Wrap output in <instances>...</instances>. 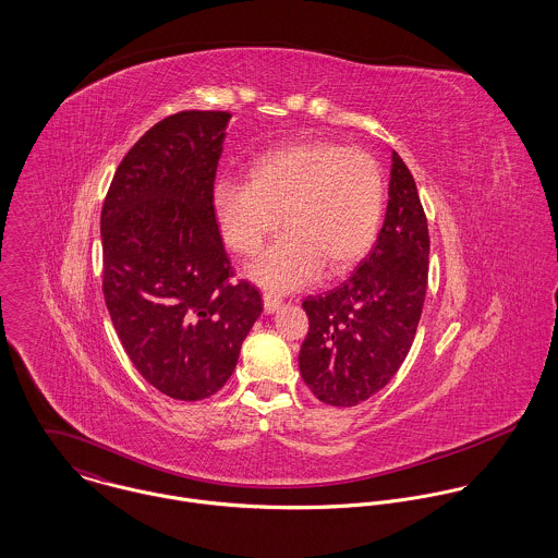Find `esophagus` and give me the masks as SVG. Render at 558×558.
Masks as SVG:
<instances>
[{"mask_svg": "<svg viewBox=\"0 0 558 558\" xmlns=\"http://www.w3.org/2000/svg\"><path fill=\"white\" fill-rule=\"evenodd\" d=\"M281 299L279 296H275V294H270V292H266L264 294V312L266 314H275L279 307H281Z\"/></svg>", "mask_w": 558, "mask_h": 558, "instance_id": "34e87169", "label": "esophagus"}]
</instances>
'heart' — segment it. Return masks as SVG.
Returning a JSON list of instances; mask_svg holds the SVG:
<instances>
[{
    "mask_svg": "<svg viewBox=\"0 0 558 558\" xmlns=\"http://www.w3.org/2000/svg\"><path fill=\"white\" fill-rule=\"evenodd\" d=\"M385 210V180L376 159L332 142L270 148L248 162L246 184L223 180L213 191V215L223 242L255 255L288 228L251 266L264 288L288 292L318 275L341 272L374 244Z\"/></svg>",
    "mask_w": 558,
    "mask_h": 558,
    "instance_id": "obj_1",
    "label": "heart"
}]
</instances>
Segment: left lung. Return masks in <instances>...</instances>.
I'll return each mask as SVG.
<instances>
[{
    "label": "left lung",
    "mask_w": 558,
    "mask_h": 558,
    "mask_svg": "<svg viewBox=\"0 0 558 558\" xmlns=\"http://www.w3.org/2000/svg\"><path fill=\"white\" fill-rule=\"evenodd\" d=\"M389 204L369 255L339 288L303 301L310 332L299 367L312 393L356 405L398 374L418 326L427 290L429 232L414 178L393 153Z\"/></svg>",
    "instance_id": "left-lung-1"
}]
</instances>
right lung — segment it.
Here are the masks:
<instances>
[{
    "instance_id": "add662e5",
    "label": "right lung",
    "mask_w": 558,
    "mask_h": 558,
    "mask_svg": "<svg viewBox=\"0 0 558 558\" xmlns=\"http://www.w3.org/2000/svg\"><path fill=\"white\" fill-rule=\"evenodd\" d=\"M228 111H180L118 165L100 213L102 292L137 372L182 401L215 396L234 374L262 296L234 281L213 191Z\"/></svg>"
}]
</instances>
